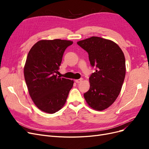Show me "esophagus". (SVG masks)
Returning a JSON list of instances; mask_svg holds the SVG:
<instances>
[{"instance_id": "1", "label": "esophagus", "mask_w": 149, "mask_h": 149, "mask_svg": "<svg viewBox=\"0 0 149 149\" xmlns=\"http://www.w3.org/2000/svg\"><path fill=\"white\" fill-rule=\"evenodd\" d=\"M83 81V78H81V79H76L75 80V82L76 83H81Z\"/></svg>"}]
</instances>
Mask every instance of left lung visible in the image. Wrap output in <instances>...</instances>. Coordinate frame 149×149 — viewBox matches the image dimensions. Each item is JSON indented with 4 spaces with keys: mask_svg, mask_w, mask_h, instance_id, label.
<instances>
[{
    "mask_svg": "<svg viewBox=\"0 0 149 149\" xmlns=\"http://www.w3.org/2000/svg\"><path fill=\"white\" fill-rule=\"evenodd\" d=\"M88 53L90 64L96 71L89 77L90 88L84 94L89 106L103 111L118 97L125 76V60L118 44L112 40L92 37L77 42Z\"/></svg>",
    "mask_w": 149,
    "mask_h": 149,
    "instance_id": "obj_1",
    "label": "left lung"
}]
</instances>
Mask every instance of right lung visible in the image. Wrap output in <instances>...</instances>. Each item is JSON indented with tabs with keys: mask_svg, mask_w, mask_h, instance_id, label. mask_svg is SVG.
Returning <instances> with one entry per match:
<instances>
[{
	"mask_svg": "<svg viewBox=\"0 0 149 149\" xmlns=\"http://www.w3.org/2000/svg\"><path fill=\"white\" fill-rule=\"evenodd\" d=\"M70 40H42L31 47L24 66V77L29 93L40 110L53 114L63 107L73 80L58 77L66 48Z\"/></svg>",
	"mask_w": 149,
	"mask_h": 149,
	"instance_id": "add662e5",
	"label": "right lung"
}]
</instances>
